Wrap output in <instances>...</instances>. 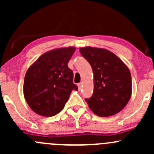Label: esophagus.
Returning <instances> with one entry per match:
<instances>
[{"label": "esophagus", "mask_w": 154, "mask_h": 154, "mask_svg": "<svg viewBox=\"0 0 154 154\" xmlns=\"http://www.w3.org/2000/svg\"><path fill=\"white\" fill-rule=\"evenodd\" d=\"M82 87H83V83H82V82H81V83H79V84H78V87H79V90L82 88Z\"/></svg>", "instance_id": "34e87169"}]
</instances>
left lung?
Returning a JSON list of instances; mask_svg holds the SVG:
<instances>
[{"label": "left lung", "instance_id": "8db88e82", "mask_svg": "<svg viewBox=\"0 0 154 154\" xmlns=\"http://www.w3.org/2000/svg\"><path fill=\"white\" fill-rule=\"evenodd\" d=\"M81 54L88 61L93 72V94L85 99L89 107L99 117H109L123 110L132 92L128 67L115 54L104 48L84 47Z\"/></svg>", "mask_w": 154, "mask_h": 154}]
</instances>
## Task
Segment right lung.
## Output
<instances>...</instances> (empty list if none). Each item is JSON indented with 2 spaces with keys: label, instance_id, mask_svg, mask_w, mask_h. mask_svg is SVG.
Instances as JSON below:
<instances>
[{
  "label": "right lung",
  "instance_id": "add662e5",
  "mask_svg": "<svg viewBox=\"0 0 154 154\" xmlns=\"http://www.w3.org/2000/svg\"><path fill=\"white\" fill-rule=\"evenodd\" d=\"M75 48H59L45 53L28 69L23 95L29 107L37 115L52 117L63 109L72 90L73 73L67 66Z\"/></svg>",
  "mask_w": 154,
  "mask_h": 154
}]
</instances>
